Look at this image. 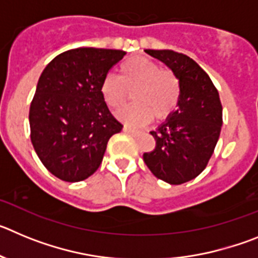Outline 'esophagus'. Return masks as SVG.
I'll return each mask as SVG.
<instances>
[{"label": "esophagus", "instance_id": "1", "mask_svg": "<svg viewBox=\"0 0 258 258\" xmlns=\"http://www.w3.org/2000/svg\"><path fill=\"white\" fill-rule=\"evenodd\" d=\"M122 131H124L125 133L131 134V136H133V137H137L141 134L140 131H137V129H133V127H129V126H124V129H122Z\"/></svg>", "mask_w": 258, "mask_h": 258}]
</instances>
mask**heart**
Returning a JSON list of instances; mask_svg holds the SVG:
<instances>
[{
  "label": "heart",
  "instance_id": "obj_1",
  "mask_svg": "<svg viewBox=\"0 0 258 258\" xmlns=\"http://www.w3.org/2000/svg\"><path fill=\"white\" fill-rule=\"evenodd\" d=\"M103 101L120 108L132 92L133 103L117 111V117L129 125H142L155 118H165L179 101L178 77L149 58H131L118 67V77L107 75L101 83Z\"/></svg>",
  "mask_w": 258,
  "mask_h": 258
}]
</instances>
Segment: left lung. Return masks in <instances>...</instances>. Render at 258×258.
Listing matches in <instances>:
<instances>
[{"label": "left lung", "instance_id": "left-lung-1", "mask_svg": "<svg viewBox=\"0 0 258 258\" xmlns=\"http://www.w3.org/2000/svg\"><path fill=\"white\" fill-rule=\"evenodd\" d=\"M178 77L177 109L150 133L156 141L143 160L152 174L169 184L188 182L206 169L220 138L222 104L206 71L190 56L173 50H145Z\"/></svg>", "mask_w": 258, "mask_h": 258}]
</instances>
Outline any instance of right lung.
<instances>
[{
	"label": "right lung",
	"mask_w": 258,
	"mask_h": 258,
	"mask_svg": "<svg viewBox=\"0 0 258 258\" xmlns=\"http://www.w3.org/2000/svg\"><path fill=\"white\" fill-rule=\"evenodd\" d=\"M125 54L77 47L56 55L42 71L29 108L31 141L41 163L61 181L90 177L109 138L121 132L99 88Z\"/></svg>",
	"instance_id": "right-lung-1"
}]
</instances>
